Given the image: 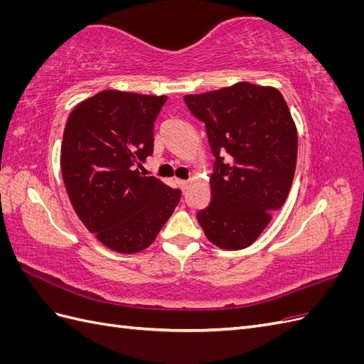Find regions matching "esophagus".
<instances>
[{"label":"esophagus","mask_w":364,"mask_h":364,"mask_svg":"<svg viewBox=\"0 0 364 364\" xmlns=\"http://www.w3.org/2000/svg\"><path fill=\"white\" fill-rule=\"evenodd\" d=\"M176 182H178V183H179V186H181V188H182V190H185V188H186V186H188V181H183V179H176Z\"/></svg>","instance_id":"obj_1"}]
</instances>
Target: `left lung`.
<instances>
[{"instance_id":"8db88e82","label":"left lung","mask_w":364,"mask_h":364,"mask_svg":"<svg viewBox=\"0 0 364 364\" xmlns=\"http://www.w3.org/2000/svg\"><path fill=\"white\" fill-rule=\"evenodd\" d=\"M205 123L215 159L211 203L197 213L206 238L226 250L250 246L290 193L297 130L282 94L273 86L238 82L185 95ZM220 152H228L226 163Z\"/></svg>"}]
</instances>
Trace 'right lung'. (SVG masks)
Returning <instances> with one entry per match:
<instances>
[{
  "label": "right lung",
  "instance_id": "1",
  "mask_svg": "<svg viewBox=\"0 0 364 364\" xmlns=\"http://www.w3.org/2000/svg\"><path fill=\"white\" fill-rule=\"evenodd\" d=\"M167 95L106 90L77 105L63 130L60 167L71 205L106 247L136 253L155 241L181 200L139 173L153 151V123Z\"/></svg>",
  "mask_w": 364,
  "mask_h": 364
}]
</instances>
